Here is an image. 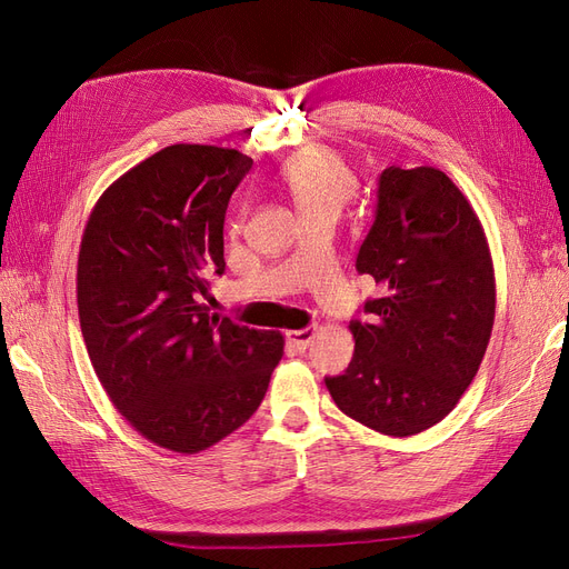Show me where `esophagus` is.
<instances>
[{
  "mask_svg": "<svg viewBox=\"0 0 569 569\" xmlns=\"http://www.w3.org/2000/svg\"><path fill=\"white\" fill-rule=\"evenodd\" d=\"M287 339L297 351H306L308 347H311V341L316 339V330L313 327H306V330H291V332H287Z\"/></svg>",
  "mask_w": 569,
  "mask_h": 569,
  "instance_id": "34e87169",
  "label": "esophagus"
}]
</instances>
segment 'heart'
<instances>
[{
  "mask_svg": "<svg viewBox=\"0 0 569 569\" xmlns=\"http://www.w3.org/2000/svg\"><path fill=\"white\" fill-rule=\"evenodd\" d=\"M282 182L303 218H337L356 189V176L349 163L327 147H311L295 153L282 168Z\"/></svg>",
  "mask_w": 569,
  "mask_h": 569,
  "instance_id": "obj_1",
  "label": "heart"
}]
</instances>
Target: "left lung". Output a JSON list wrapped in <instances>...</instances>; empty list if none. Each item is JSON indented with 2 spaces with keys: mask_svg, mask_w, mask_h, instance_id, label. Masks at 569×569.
I'll list each match as a JSON object with an SVG mask.
<instances>
[{
  "mask_svg": "<svg viewBox=\"0 0 569 569\" xmlns=\"http://www.w3.org/2000/svg\"><path fill=\"white\" fill-rule=\"evenodd\" d=\"M356 268L380 287L343 375L325 377L341 412L375 432L412 437L441 422L475 380L496 316L485 228L439 168L389 166Z\"/></svg>",
  "mask_w": 569,
  "mask_h": 569,
  "instance_id": "1",
  "label": "left lung"
}]
</instances>
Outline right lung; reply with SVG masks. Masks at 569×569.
I'll return each instance as SVG.
<instances>
[{
    "mask_svg": "<svg viewBox=\"0 0 569 569\" xmlns=\"http://www.w3.org/2000/svg\"><path fill=\"white\" fill-rule=\"evenodd\" d=\"M253 161L170 144L99 197L78 253V316L101 387L161 449L199 453L242 427L284 353L280 332L209 316L222 226Z\"/></svg>",
    "mask_w": 569,
    "mask_h": 569,
    "instance_id": "obj_1",
    "label": "right lung"
}]
</instances>
